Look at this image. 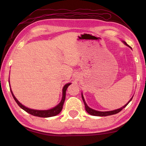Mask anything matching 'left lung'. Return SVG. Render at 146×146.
Instances as JSON below:
<instances>
[{"label":"left lung","mask_w":146,"mask_h":146,"mask_svg":"<svg viewBox=\"0 0 146 146\" xmlns=\"http://www.w3.org/2000/svg\"><path fill=\"white\" fill-rule=\"evenodd\" d=\"M122 42L124 43V44H125L126 46H127L128 47L131 48V46H129L127 43L125 42V41H123ZM82 99H83V102H84V104H85V110L86 111H87V112L89 113L92 115H94V116H100V117H105V116H108V115H114V114H116L117 113L120 112V111L122 110L123 108H124L127 105L129 104V103L130 102H131L132 100V99L133 98V97L131 98V100H130L125 105H123V106L122 107H121L120 108H118V109H116V110H111V111H98V110H95L94 109H92V108H90L87 104H86V103L85 102V98L84 97H83V94L82 93Z\"/></svg>","instance_id":"1"}]
</instances>
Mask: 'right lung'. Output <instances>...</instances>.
I'll list each match as a JSON object with an SVG mask.
<instances>
[{
	"mask_svg": "<svg viewBox=\"0 0 146 146\" xmlns=\"http://www.w3.org/2000/svg\"><path fill=\"white\" fill-rule=\"evenodd\" d=\"M9 83H10V82H9ZM71 84V83H66V85H64V86H63V90H62V92H63V94H62V99L61 102H60V104H58L56 106L52 108H50V109L44 110L31 109V108H29L28 107H26V106H24V105H23L21 103H20V102L17 100V99L15 98L11 88V85H10V90H11V94L12 95V97H13L15 101L16 102L17 105L22 108V109H23L24 111H26V112L31 114L34 116L46 118V117H51L55 116L61 112V111L62 110V108H63V106L65 100V97H66V91L68 86H69Z\"/></svg>",
	"mask_w": 146,
	"mask_h": 146,
	"instance_id": "right-lung-1",
	"label": "right lung"
}]
</instances>
